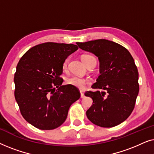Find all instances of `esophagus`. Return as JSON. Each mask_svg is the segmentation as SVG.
I'll return each mask as SVG.
<instances>
[{
  "label": "esophagus",
  "instance_id": "esophagus-1",
  "mask_svg": "<svg viewBox=\"0 0 154 154\" xmlns=\"http://www.w3.org/2000/svg\"><path fill=\"white\" fill-rule=\"evenodd\" d=\"M80 92H81V98L85 97V95H84V93H83V90H80Z\"/></svg>",
  "mask_w": 154,
  "mask_h": 154
}]
</instances>
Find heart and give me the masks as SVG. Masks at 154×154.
<instances>
[{
	"mask_svg": "<svg viewBox=\"0 0 154 154\" xmlns=\"http://www.w3.org/2000/svg\"><path fill=\"white\" fill-rule=\"evenodd\" d=\"M92 57H93L89 55V54H83V55L81 56V60L83 61V62L85 64V63L88 61V60H89L90 58ZM67 62H68V60H66L64 61V64H63V69L66 68ZM66 83L69 84V85L74 86L75 88H79V89H83V88H85V85L86 84L88 83V81L77 76H73L69 78V79L66 80Z\"/></svg>",
	"mask_w": 154,
	"mask_h": 154,
	"instance_id": "b5f03b06",
	"label": "heart"
}]
</instances>
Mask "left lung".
Here are the masks:
<instances>
[{
    "label": "left lung",
    "mask_w": 154,
    "mask_h": 154,
    "mask_svg": "<svg viewBox=\"0 0 154 154\" xmlns=\"http://www.w3.org/2000/svg\"><path fill=\"white\" fill-rule=\"evenodd\" d=\"M76 44L98 57L100 75L92 88L105 90L85 93L93 101L86 111L88 119L103 128L119 125L131 114L139 93V73L133 57L123 46L106 39Z\"/></svg>",
    "instance_id": "8db88e82"
}]
</instances>
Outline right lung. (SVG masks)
Returning a JSON list of instances; mask_svg holds the SVG:
<instances>
[{"mask_svg": "<svg viewBox=\"0 0 154 154\" xmlns=\"http://www.w3.org/2000/svg\"><path fill=\"white\" fill-rule=\"evenodd\" d=\"M78 49L73 44L48 42L31 48L19 61L14 97L22 116L34 127L46 130L60 127L69 107L81 97L77 88L62 85L60 77L65 60Z\"/></svg>", "mask_w": 154, "mask_h": 154, "instance_id": "add662e5", "label": "right lung"}]
</instances>
